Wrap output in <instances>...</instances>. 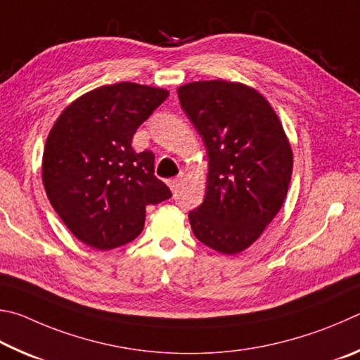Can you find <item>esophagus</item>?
Returning <instances> with one entry per match:
<instances>
[{"label": "esophagus", "instance_id": "esophagus-1", "mask_svg": "<svg viewBox=\"0 0 360 360\" xmlns=\"http://www.w3.org/2000/svg\"><path fill=\"white\" fill-rule=\"evenodd\" d=\"M184 180H185V172H180V174H179V176H176V179H174V180H170V181H169L170 190L175 191L176 188H179V186L181 185V181H184Z\"/></svg>", "mask_w": 360, "mask_h": 360}]
</instances>
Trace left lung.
<instances>
[{"label": "left lung", "mask_w": 360, "mask_h": 360, "mask_svg": "<svg viewBox=\"0 0 360 360\" xmlns=\"http://www.w3.org/2000/svg\"><path fill=\"white\" fill-rule=\"evenodd\" d=\"M176 93L209 155L205 199L190 212L191 229L218 253L238 255L261 237L285 202L291 143L274 107L253 86L199 80Z\"/></svg>", "instance_id": "left-lung-1"}]
</instances>
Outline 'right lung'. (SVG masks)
I'll return each instance as SVG.
<instances>
[{
  "label": "right lung",
  "instance_id": "add662e5",
  "mask_svg": "<svg viewBox=\"0 0 360 360\" xmlns=\"http://www.w3.org/2000/svg\"><path fill=\"white\" fill-rule=\"evenodd\" d=\"M167 96L134 82L103 85L74 99L50 129L42 184L66 228L88 247L105 251L134 240L147 205L172 196L153 174L155 155L131 147Z\"/></svg>",
  "mask_w": 360,
  "mask_h": 360
}]
</instances>
